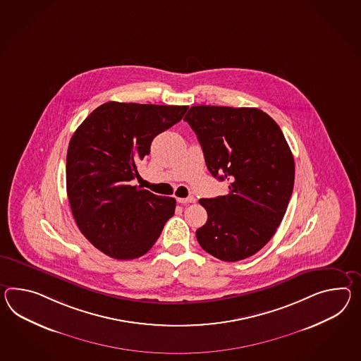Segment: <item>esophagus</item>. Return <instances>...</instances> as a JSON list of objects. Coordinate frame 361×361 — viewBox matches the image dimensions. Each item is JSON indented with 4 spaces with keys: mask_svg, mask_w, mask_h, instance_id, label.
<instances>
[{
    "mask_svg": "<svg viewBox=\"0 0 361 361\" xmlns=\"http://www.w3.org/2000/svg\"><path fill=\"white\" fill-rule=\"evenodd\" d=\"M178 203H181V204H188V203H194L197 200H195V197L193 195H189V197H186V198H178L177 200Z\"/></svg>",
    "mask_w": 361,
    "mask_h": 361,
    "instance_id": "34e87169",
    "label": "esophagus"
}]
</instances>
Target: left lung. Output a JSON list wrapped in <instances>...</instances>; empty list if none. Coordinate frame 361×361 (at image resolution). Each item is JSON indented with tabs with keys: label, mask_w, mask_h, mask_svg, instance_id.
Segmentation results:
<instances>
[{
	"label": "left lung",
	"mask_w": 361,
	"mask_h": 361,
	"mask_svg": "<svg viewBox=\"0 0 361 361\" xmlns=\"http://www.w3.org/2000/svg\"><path fill=\"white\" fill-rule=\"evenodd\" d=\"M184 121L201 143L212 176L228 194L202 198L207 221L195 236L227 262L255 255L276 232L290 202L295 161L278 123L258 108L194 106Z\"/></svg>",
	"instance_id": "left-lung-1"
}]
</instances>
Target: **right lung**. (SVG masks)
<instances>
[{"label": "right lung", "mask_w": 361, "mask_h": 361, "mask_svg": "<svg viewBox=\"0 0 361 361\" xmlns=\"http://www.w3.org/2000/svg\"><path fill=\"white\" fill-rule=\"evenodd\" d=\"M186 106L108 102L71 137L66 192L83 236L104 255L133 259L146 255L173 216L176 200L141 186L137 163L152 140L178 123Z\"/></svg>", "instance_id": "obj_1"}]
</instances>
